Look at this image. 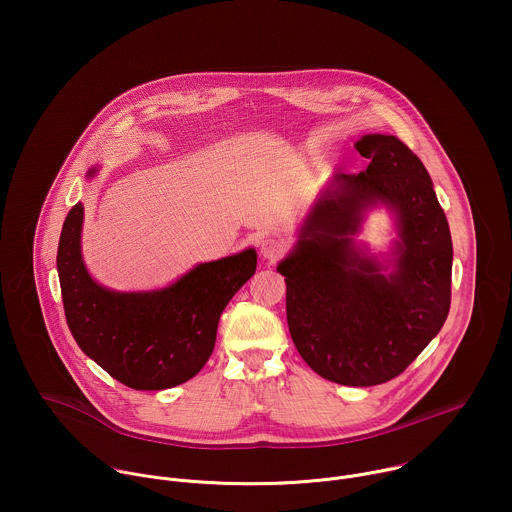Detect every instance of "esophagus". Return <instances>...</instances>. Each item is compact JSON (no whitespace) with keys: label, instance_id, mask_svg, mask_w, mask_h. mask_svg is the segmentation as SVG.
Here are the masks:
<instances>
[{"label":"esophagus","instance_id":"34e87169","mask_svg":"<svg viewBox=\"0 0 512 512\" xmlns=\"http://www.w3.org/2000/svg\"><path fill=\"white\" fill-rule=\"evenodd\" d=\"M287 241L283 239V237H279V235H271V237H267V239H263V243H261V255L265 257V259H271V261H275V259H279L285 251H287Z\"/></svg>","mask_w":512,"mask_h":512}]
</instances>
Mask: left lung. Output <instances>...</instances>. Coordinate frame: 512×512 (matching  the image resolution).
<instances>
[{"label":"left lung","instance_id":"1","mask_svg":"<svg viewBox=\"0 0 512 512\" xmlns=\"http://www.w3.org/2000/svg\"><path fill=\"white\" fill-rule=\"evenodd\" d=\"M369 166L334 174L306 221L285 277L291 340L320 377L373 387L399 377L442 330L452 300V237L421 160L395 135L356 141ZM398 212V269L357 255L351 235L369 203Z\"/></svg>","mask_w":512,"mask_h":512}]
</instances>
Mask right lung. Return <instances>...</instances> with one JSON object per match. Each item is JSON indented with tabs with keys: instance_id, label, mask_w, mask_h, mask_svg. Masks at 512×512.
<instances>
[{
	"instance_id": "obj_1",
	"label": "right lung",
	"mask_w": 512,
	"mask_h": 512,
	"mask_svg": "<svg viewBox=\"0 0 512 512\" xmlns=\"http://www.w3.org/2000/svg\"><path fill=\"white\" fill-rule=\"evenodd\" d=\"M81 227L79 202L64 218L56 267L66 324L81 350L135 391L170 389L192 379L212 354L223 310L253 277L257 253L247 249L202 263L152 294H117L87 273Z\"/></svg>"
}]
</instances>
